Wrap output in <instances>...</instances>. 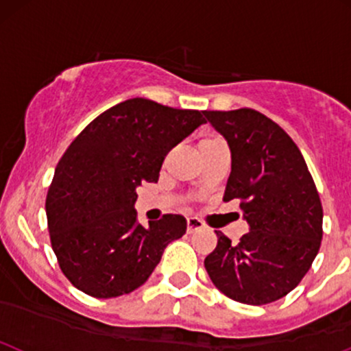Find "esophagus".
<instances>
[{
    "mask_svg": "<svg viewBox=\"0 0 351 351\" xmlns=\"http://www.w3.org/2000/svg\"><path fill=\"white\" fill-rule=\"evenodd\" d=\"M204 228V223L200 222L198 219H195V217H188L186 219V230L188 234H193V232H198Z\"/></svg>",
    "mask_w": 351,
    "mask_h": 351,
    "instance_id": "1",
    "label": "esophagus"
}]
</instances>
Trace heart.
<instances>
[{
    "label": "heart",
    "mask_w": 351,
    "mask_h": 351,
    "mask_svg": "<svg viewBox=\"0 0 351 351\" xmlns=\"http://www.w3.org/2000/svg\"><path fill=\"white\" fill-rule=\"evenodd\" d=\"M213 139H215V138H213ZM204 141H210V138H208V139H202V141H200V143H204Z\"/></svg>",
    "instance_id": "heart-1"
}]
</instances>
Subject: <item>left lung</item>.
I'll list each match as a JSON object with an SVG mask.
<instances>
[{
  "mask_svg": "<svg viewBox=\"0 0 351 351\" xmlns=\"http://www.w3.org/2000/svg\"><path fill=\"white\" fill-rule=\"evenodd\" d=\"M230 147L223 202L241 200L250 230L239 243L217 232L205 269L219 291L243 304H267L294 289L323 239V206L300 147L254 109L205 110Z\"/></svg>",
  "mask_w": 351,
  "mask_h": 351,
  "instance_id": "left-lung-1",
  "label": "left lung"
}]
</instances>
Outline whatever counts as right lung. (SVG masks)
<instances>
[{
	"mask_svg": "<svg viewBox=\"0 0 351 351\" xmlns=\"http://www.w3.org/2000/svg\"><path fill=\"white\" fill-rule=\"evenodd\" d=\"M204 116L205 110L128 99L95 117L67 147L45 208L51 249L77 289L102 300L132 293L166 245L185 234L182 215L138 223L136 188L158 182L168 151L205 124Z\"/></svg>",
	"mask_w": 351,
	"mask_h": 351,
	"instance_id": "add662e5",
	"label": "right lung"
}]
</instances>
